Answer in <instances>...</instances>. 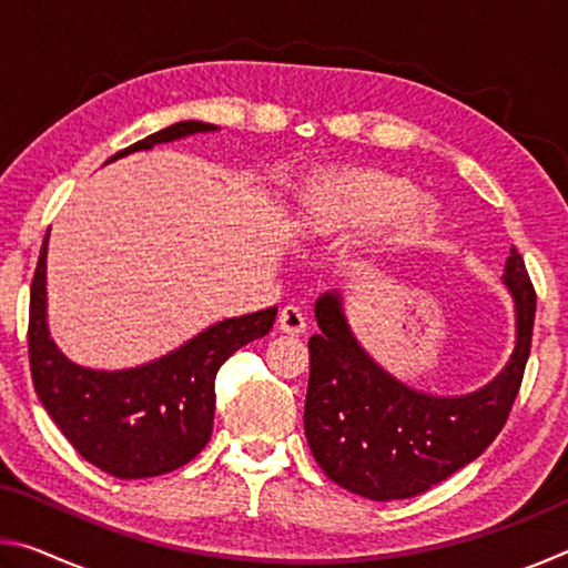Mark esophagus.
I'll return each instance as SVG.
<instances>
[{"label":"esophagus","instance_id":"1","mask_svg":"<svg viewBox=\"0 0 568 568\" xmlns=\"http://www.w3.org/2000/svg\"><path fill=\"white\" fill-rule=\"evenodd\" d=\"M277 325H281L283 333L301 335L305 331V315H303L301 307L285 305L283 311H281V318H277Z\"/></svg>","mask_w":568,"mask_h":568}]
</instances>
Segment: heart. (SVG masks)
Instances as JSON below:
<instances>
[{"instance_id":"heart-1","label":"heart","mask_w":568,"mask_h":568,"mask_svg":"<svg viewBox=\"0 0 568 568\" xmlns=\"http://www.w3.org/2000/svg\"><path fill=\"white\" fill-rule=\"evenodd\" d=\"M283 225L303 243H328L381 227L383 250H396L434 237L444 227V215L420 197L410 178L376 168H333L295 185Z\"/></svg>"}]
</instances>
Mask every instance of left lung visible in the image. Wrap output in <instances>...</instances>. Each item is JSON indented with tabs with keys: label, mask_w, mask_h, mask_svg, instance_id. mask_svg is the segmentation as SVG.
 I'll return each instance as SVG.
<instances>
[{
	"label": "left lung",
	"mask_w": 568,
	"mask_h": 568,
	"mask_svg": "<svg viewBox=\"0 0 568 568\" xmlns=\"http://www.w3.org/2000/svg\"><path fill=\"white\" fill-rule=\"evenodd\" d=\"M501 283L514 301L516 343L501 373L466 396L406 386L355 338L341 291L315 301L305 438L325 476L371 501L410 498L476 460L501 434L531 353L536 293L511 247Z\"/></svg>",
	"instance_id": "1"
}]
</instances>
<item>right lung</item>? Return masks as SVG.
<instances>
[{
    "label": "right lung",
    "instance_id": "obj_1",
    "mask_svg": "<svg viewBox=\"0 0 568 568\" xmlns=\"http://www.w3.org/2000/svg\"><path fill=\"white\" fill-rule=\"evenodd\" d=\"M217 130L197 120L170 124L108 162ZM47 237L32 281L27 333L32 383L44 410L77 454L110 476L150 478L185 466L213 434L220 365L250 341L271 333L277 307L220 321L180 348L134 368H88L67 358L47 325Z\"/></svg>",
    "mask_w": 568,
    "mask_h": 568
}]
</instances>
